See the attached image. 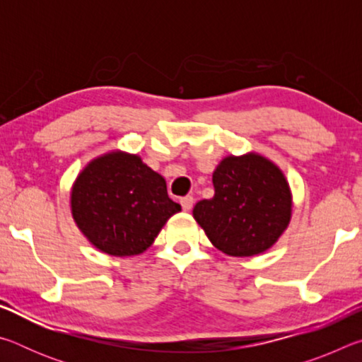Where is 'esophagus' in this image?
<instances>
[{
    "label": "esophagus",
    "mask_w": 362,
    "mask_h": 362,
    "mask_svg": "<svg viewBox=\"0 0 362 362\" xmlns=\"http://www.w3.org/2000/svg\"><path fill=\"white\" fill-rule=\"evenodd\" d=\"M193 203H194L193 196H183V198H180V204L183 211H192Z\"/></svg>",
    "instance_id": "1"
}]
</instances>
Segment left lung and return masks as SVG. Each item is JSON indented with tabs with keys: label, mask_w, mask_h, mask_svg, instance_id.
Instances as JSON below:
<instances>
[{
	"label": "left lung",
	"mask_w": 362,
	"mask_h": 362,
	"mask_svg": "<svg viewBox=\"0 0 362 362\" xmlns=\"http://www.w3.org/2000/svg\"><path fill=\"white\" fill-rule=\"evenodd\" d=\"M214 198L196 203L193 217L223 254L252 257L278 241L292 216L289 183L259 153L226 156L212 174Z\"/></svg>",
	"instance_id": "left-lung-1"
}]
</instances>
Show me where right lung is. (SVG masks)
<instances>
[{
    "instance_id": "1",
    "label": "right lung",
    "mask_w": 362,
    "mask_h": 362,
    "mask_svg": "<svg viewBox=\"0 0 362 362\" xmlns=\"http://www.w3.org/2000/svg\"><path fill=\"white\" fill-rule=\"evenodd\" d=\"M71 216L90 244L115 257L148 249L168 220L182 211L166 180L137 155L110 151L95 158L71 188Z\"/></svg>"
}]
</instances>
